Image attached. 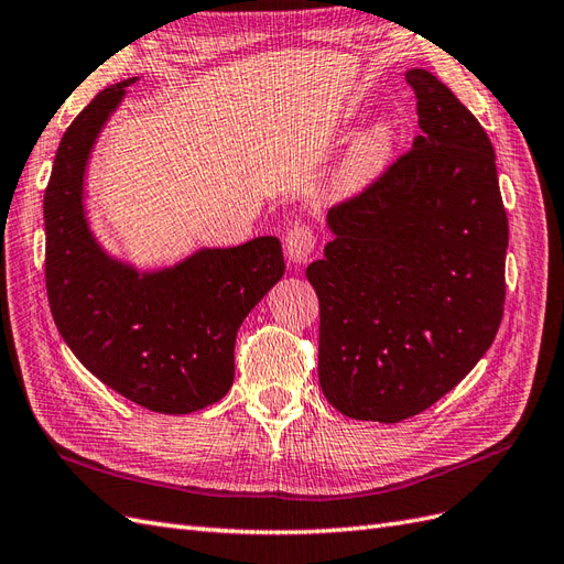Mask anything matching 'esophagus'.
<instances>
[{"mask_svg":"<svg viewBox=\"0 0 564 564\" xmlns=\"http://www.w3.org/2000/svg\"><path fill=\"white\" fill-rule=\"evenodd\" d=\"M284 251L292 265H306L315 251V235L308 225H294L284 237Z\"/></svg>","mask_w":564,"mask_h":564,"instance_id":"obj_1","label":"esophagus"}]
</instances>
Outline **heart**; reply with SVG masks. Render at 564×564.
Wrapping results in <instances>:
<instances>
[{"label": "heart", "mask_w": 564, "mask_h": 564, "mask_svg": "<svg viewBox=\"0 0 564 564\" xmlns=\"http://www.w3.org/2000/svg\"><path fill=\"white\" fill-rule=\"evenodd\" d=\"M384 159V147L382 144H370V149H365V163L368 165H375Z\"/></svg>", "instance_id": "obj_1"}]
</instances>
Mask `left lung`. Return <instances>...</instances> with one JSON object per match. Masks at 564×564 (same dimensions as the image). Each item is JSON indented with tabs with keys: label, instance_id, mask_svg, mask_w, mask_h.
Here are the masks:
<instances>
[{
	"label": "left lung",
	"instance_id": "obj_1",
	"mask_svg": "<svg viewBox=\"0 0 564 564\" xmlns=\"http://www.w3.org/2000/svg\"><path fill=\"white\" fill-rule=\"evenodd\" d=\"M420 134L387 175L327 213L306 268L319 301L317 377L341 415L401 422L489 351L506 303L508 216L479 120L430 70H405Z\"/></svg>",
	"mask_w": 564,
	"mask_h": 564
}]
</instances>
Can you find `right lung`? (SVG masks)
Returning <instances> with one entry per match:
<instances>
[{"mask_svg": "<svg viewBox=\"0 0 564 564\" xmlns=\"http://www.w3.org/2000/svg\"><path fill=\"white\" fill-rule=\"evenodd\" d=\"M128 78L106 87L61 137L44 192L47 294L54 323L85 368L128 401L187 415L230 391L247 315L284 275L282 241L202 247L163 268L113 256L93 230L87 165Z\"/></svg>", "mask_w": 564, "mask_h": 564, "instance_id": "1", "label": "right lung"}]
</instances>
